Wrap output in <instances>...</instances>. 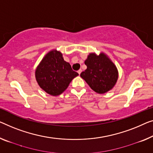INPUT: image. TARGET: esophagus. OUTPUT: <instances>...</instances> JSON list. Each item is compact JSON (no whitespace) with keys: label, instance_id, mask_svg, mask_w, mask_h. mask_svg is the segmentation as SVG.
Masks as SVG:
<instances>
[{"label":"esophagus","instance_id":"obj_1","mask_svg":"<svg viewBox=\"0 0 153 153\" xmlns=\"http://www.w3.org/2000/svg\"><path fill=\"white\" fill-rule=\"evenodd\" d=\"M81 72H82V70H81V69H79V70L77 71V73H78V74H79V75H80Z\"/></svg>","mask_w":153,"mask_h":153}]
</instances>
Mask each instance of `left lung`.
Wrapping results in <instances>:
<instances>
[{
  "label": "left lung",
  "mask_w": 153,
  "mask_h": 153,
  "mask_svg": "<svg viewBox=\"0 0 153 153\" xmlns=\"http://www.w3.org/2000/svg\"><path fill=\"white\" fill-rule=\"evenodd\" d=\"M84 64L87 68L80 77L93 91L105 93L113 87L118 78L117 69L105 54L90 53Z\"/></svg>",
  "instance_id": "1"
}]
</instances>
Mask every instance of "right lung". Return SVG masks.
<instances>
[{"instance_id": "1", "label": "right lung", "mask_w": 153, "mask_h": 153, "mask_svg": "<svg viewBox=\"0 0 153 153\" xmlns=\"http://www.w3.org/2000/svg\"><path fill=\"white\" fill-rule=\"evenodd\" d=\"M78 75L56 50L48 53L36 70V78L40 88L53 96L63 93Z\"/></svg>"}]
</instances>
